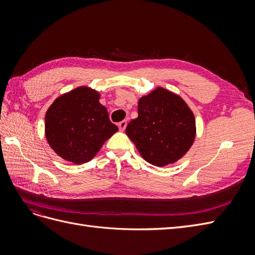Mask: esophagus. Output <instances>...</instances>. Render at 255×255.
<instances>
[{"label": "esophagus", "instance_id": "esophagus-1", "mask_svg": "<svg viewBox=\"0 0 255 255\" xmlns=\"http://www.w3.org/2000/svg\"><path fill=\"white\" fill-rule=\"evenodd\" d=\"M127 125H128V122H127V120H123V121L119 122V123H118V127H119V129H120V130H125V129H126V128H127Z\"/></svg>", "mask_w": 255, "mask_h": 255}]
</instances>
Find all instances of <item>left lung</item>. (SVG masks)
I'll use <instances>...</instances> for the list:
<instances>
[{
    "label": "left lung",
    "mask_w": 255,
    "mask_h": 255,
    "mask_svg": "<svg viewBox=\"0 0 255 255\" xmlns=\"http://www.w3.org/2000/svg\"><path fill=\"white\" fill-rule=\"evenodd\" d=\"M141 156L163 167L180 159L195 140L196 121L187 104L172 92L157 88L138 102V117L127 128Z\"/></svg>",
    "instance_id": "left-lung-1"
}]
</instances>
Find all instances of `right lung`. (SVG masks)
Masks as SVG:
<instances>
[{
    "label": "right lung",
    "mask_w": 255,
    "mask_h": 255,
    "mask_svg": "<svg viewBox=\"0 0 255 255\" xmlns=\"http://www.w3.org/2000/svg\"><path fill=\"white\" fill-rule=\"evenodd\" d=\"M100 95L80 87L57 98L45 114V136L60 157L74 164L87 163L118 130Z\"/></svg>",
    "instance_id": "add662e5"
}]
</instances>
